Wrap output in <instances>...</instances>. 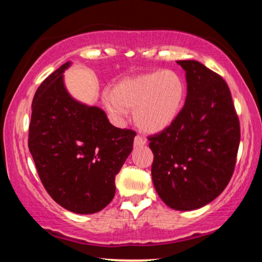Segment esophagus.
<instances>
[{
  "label": "esophagus",
  "mask_w": 262,
  "mask_h": 262,
  "mask_svg": "<svg viewBox=\"0 0 262 262\" xmlns=\"http://www.w3.org/2000/svg\"><path fill=\"white\" fill-rule=\"evenodd\" d=\"M145 143H147V141H145L143 137L140 136V135H136L135 136V140H134V144L135 145H139V147H140V145H144Z\"/></svg>",
  "instance_id": "1"
}]
</instances>
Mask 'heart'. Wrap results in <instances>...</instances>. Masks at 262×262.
<instances>
[{
	"instance_id": "1",
	"label": "heart",
	"mask_w": 262,
	"mask_h": 262,
	"mask_svg": "<svg viewBox=\"0 0 262 262\" xmlns=\"http://www.w3.org/2000/svg\"><path fill=\"white\" fill-rule=\"evenodd\" d=\"M186 96L184 79L172 70H157L125 78L104 94V104L115 120H122L134 110L137 127L159 133L172 125L183 107Z\"/></svg>"
}]
</instances>
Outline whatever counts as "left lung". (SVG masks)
Masks as SVG:
<instances>
[{
  "label": "left lung",
  "instance_id": "8db88e82",
  "mask_svg": "<svg viewBox=\"0 0 262 262\" xmlns=\"http://www.w3.org/2000/svg\"><path fill=\"white\" fill-rule=\"evenodd\" d=\"M186 72L184 107L166 129L148 137L152 183L176 210H194L223 192L233 174L241 126L228 84L198 61H177Z\"/></svg>",
  "mask_w": 262,
  "mask_h": 262
}]
</instances>
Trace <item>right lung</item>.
Returning <instances> with one entry per match:
<instances>
[{
    "label": "right lung",
    "mask_w": 262,
    "mask_h": 262,
    "mask_svg": "<svg viewBox=\"0 0 262 262\" xmlns=\"http://www.w3.org/2000/svg\"><path fill=\"white\" fill-rule=\"evenodd\" d=\"M69 66L66 62L37 89L29 149L53 200L76 214H95L114 198L115 176L136 133L114 127L103 110L75 100L62 75Z\"/></svg>",
    "instance_id": "right-lung-1"
}]
</instances>
